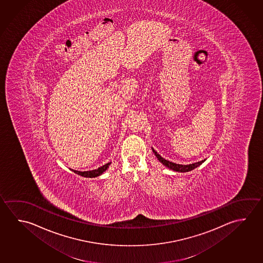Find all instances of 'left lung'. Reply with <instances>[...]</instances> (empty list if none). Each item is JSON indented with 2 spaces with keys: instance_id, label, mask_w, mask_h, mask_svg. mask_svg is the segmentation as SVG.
<instances>
[{
  "instance_id": "1",
  "label": "left lung",
  "mask_w": 263,
  "mask_h": 263,
  "mask_svg": "<svg viewBox=\"0 0 263 263\" xmlns=\"http://www.w3.org/2000/svg\"><path fill=\"white\" fill-rule=\"evenodd\" d=\"M152 151L154 152V154H155V156L157 157V159L159 160V161H161V163L163 164V165H165L166 167H168L169 169L171 170L176 171V172H180V173H185V172H189V171H192L195 168H197L198 166L200 165L202 162L205 161V160H202V161H198V162H195V163H192V164H186V165H183V164H176L175 162H172V161H167L165 159H163L162 157L156 152V151H154L153 148H152Z\"/></svg>"
}]
</instances>
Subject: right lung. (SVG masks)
I'll list each match as a JSON object with an SVG mask.
<instances>
[{
    "instance_id": "right-lung-1",
    "label": "right lung",
    "mask_w": 263,
    "mask_h": 263,
    "mask_svg": "<svg viewBox=\"0 0 263 263\" xmlns=\"http://www.w3.org/2000/svg\"><path fill=\"white\" fill-rule=\"evenodd\" d=\"M111 164V162H108L106 164L102 165V167H99L96 170L92 171H85V172H80V171L73 170L71 169V171H73L74 174L77 175H81L84 177H89V178H92V177H97L99 175H102L103 172H105L107 170V168L109 167V165Z\"/></svg>"
}]
</instances>
